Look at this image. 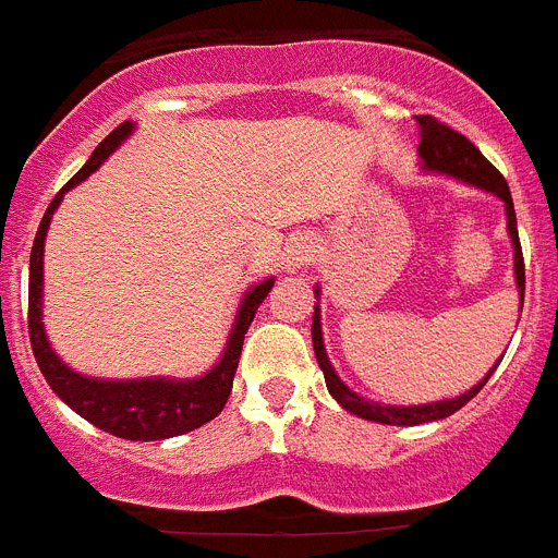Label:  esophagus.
<instances>
[{"label": "esophagus", "mask_w": 558, "mask_h": 558, "mask_svg": "<svg viewBox=\"0 0 558 558\" xmlns=\"http://www.w3.org/2000/svg\"><path fill=\"white\" fill-rule=\"evenodd\" d=\"M310 256H313V245L304 243V240H295V243H290L288 251H284V268L293 274V270L304 268V265L310 263Z\"/></svg>", "instance_id": "esophagus-1"}]
</instances>
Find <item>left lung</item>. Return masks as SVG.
<instances>
[{
  "label": "left lung",
  "instance_id": "8db88e82",
  "mask_svg": "<svg viewBox=\"0 0 558 558\" xmlns=\"http://www.w3.org/2000/svg\"><path fill=\"white\" fill-rule=\"evenodd\" d=\"M418 133H422V142H418V159H422V170L425 172H438V175H450V179L463 181V184H472L483 192H492L495 198L502 201L506 206V229H509L511 245H514V282L517 293H520V313H522V299H525V263H522V248H520V234H517V215H514V201H511V192L506 179L500 172L483 159V153L472 145L463 133L452 131L445 122H438L436 117H416ZM322 295V288H315V299ZM313 349L315 360L322 366L324 379H327V391L332 393L335 402L340 408H347L349 413L360 418H368V422H377V425H399V427H413L425 425V422H436V418H447L456 411H461L483 386L486 379L495 374L492 368L486 377L472 386L470 391H463L456 399H438V402H425V405H386V402H374V399L360 397L357 391L343 383L335 372V366L329 363L327 349H324V335H322V304L315 302L313 313Z\"/></svg>",
  "mask_w": 558,
  "mask_h": 558
}]
</instances>
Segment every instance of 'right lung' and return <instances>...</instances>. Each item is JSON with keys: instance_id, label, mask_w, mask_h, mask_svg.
I'll return each mask as SVG.
<instances>
[{"instance_id": "obj_1", "label": "right lung", "mask_w": 558, "mask_h": 558, "mask_svg": "<svg viewBox=\"0 0 558 558\" xmlns=\"http://www.w3.org/2000/svg\"><path fill=\"white\" fill-rule=\"evenodd\" d=\"M136 131L131 120L113 128L106 140L95 147L92 159L69 179V184L58 192L52 204L44 211L38 234L33 240V254H29V299H27V327L33 354L41 368L49 388L66 402L77 416L92 422L100 430L111 436L128 438V441H159V438L181 436L195 427L206 425L223 411L226 399L231 393L236 363L243 352V340L254 322L256 307L265 302V295L274 288V276L256 282L243 293V302L236 307L234 324H231L229 340H226L223 354L215 366L201 377H133V379H100L86 377V374L69 368L56 354L52 343L44 329V240H47L49 220L61 206L63 195L75 190L81 181H86L102 161L111 156L122 142Z\"/></svg>"}]
</instances>
